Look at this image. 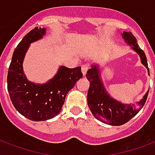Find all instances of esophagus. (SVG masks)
I'll return each instance as SVG.
<instances>
[{"instance_id":"obj_1","label":"esophagus","mask_w":155,"mask_h":155,"mask_svg":"<svg viewBox=\"0 0 155 155\" xmlns=\"http://www.w3.org/2000/svg\"><path fill=\"white\" fill-rule=\"evenodd\" d=\"M89 69V65H88V64H84V65H83L82 66V67H81V71H82V73H83V75H85L87 73V71H88V70Z\"/></svg>"}]
</instances>
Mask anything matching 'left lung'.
Segmentation results:
<instances>
[{
	"mask_svg": "<svg viewBox=\"0 0 155 155\" xmlns=\"http://www.w3.org/2000/svg\"><path fill=\"white\" fill-rule=\"evenodd\" d=\"M122 37L126 42L132 46L131 48L139 54L141 63L148 68L146 56L142 49L137 44L136 38L131 33L124 32ZM86 77L89 81V88L87 95L88 106L94 117L104 123L111 126H121L127 123L140 112L145 105L149 91L145 94L141 100L136 104H125L115 100L108 93H107L104 84L100 78V71L98 66L94 65L87 71Z\"/></svg>",
	"mask_w": 155,
	"mask_h": 155,
	"instance_id": "1",
	"label": "left lung"
}]
</instances>
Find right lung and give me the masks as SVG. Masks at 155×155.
I'll return each instance as SVG.
<instances>
[{
    "label": "right lung",
    "instance_id": "right-lung-1",
    "mask_svg": "<svg viewBox=\"0 0 155 155\" xmlns=\"http://www.w3.org/2000/svg\"><path fill=\"white\" fill-rule=\"evenodd\" d=\"M45 28L35 27L26 34L15 49L7 75V89L15 109L31 121L48 120L59 114L68 92L81 78V67L60 66L54 77L39 84L27 80L23 61L30 43L42 38Z\"/></svg>",
    "mask_w": 155,
    "mask_h": 155
}]
</instances>
